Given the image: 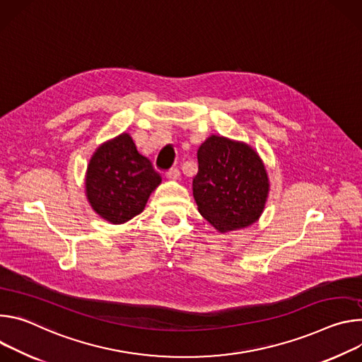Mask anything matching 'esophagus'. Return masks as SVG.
I'll return each instance as SVG.
<instances>
[{
	"label": "esophagus",
	"instance_id": "34e87169",
	"mask_svg": "<svg viewBox=\"0 0 362 362\" xmlns=\"http://www.w3.org/2000/svg\"><path fill=\"white\" fill-rule=\"evenodd\" d=\"M165 175L170 181H177L180 178V170L178 168H171Z\"/></svg>",
	"mask_w": 362,
	"mask_h": 362
}]
</instances>
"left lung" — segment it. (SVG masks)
<instances>
[{"label":"left lung","mask_w":362,"mask_h":362,"mask_svg":"<svg viewBox=\"0 0 362 362\" xmlns=\"http://www.w3.org/2000/svg\"><path fill=\"white\" fill-rule=\"evenodd\" d=\"M192 195L198 211L220 233L243 228L263 213L269 178L257 152L243 144L211 135L197 152Z\"/></svg>","instance_id":"8db88e82"}]
</instances>
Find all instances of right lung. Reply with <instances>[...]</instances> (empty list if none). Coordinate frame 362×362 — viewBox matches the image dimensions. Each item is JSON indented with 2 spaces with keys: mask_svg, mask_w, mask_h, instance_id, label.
Returning <instances> with one entry per match:
<instances>
[{
  "mask_svg": "<svg viewBox=\"0 0 362 362\" xmlns=\"http://www.w3.org/2000/svg\"><path fill=\"white\" fill-rule=\"evenodd\" d=\"M160 175L141 155L129 136L122 134L102 144L86 173V197L92 209L106 221L122 224L144 211Z\"/></svg>",
  "mask_w": 362,
  "mask_h": 362,
  "instance_id": "obj_1",
  "label": "right lung"
}]
</instances>
